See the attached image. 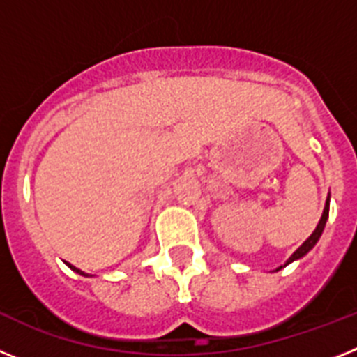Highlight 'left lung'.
<instances>
[{"label":"left lung","instance_id":"8db88e82","mask_svg":"<svg viewBox=\"0 0 357 357\" xmlns=\"http://www.w3.org/2000/svg\"><path fill=\"white\" fill-rule=\"evenodd\" d=\"M329 202H331V195H329V197H327V200H326V207H324V213H321L320 222H318L317 229L313 230V234L309 236V238L305 239L304 243H302L301 247L296 248V250L293 252L291 255H289V259L286 261V263L282 264V266L275 268V270H273V272H279V270H282V268H284V266H288V264H291L293 261H298V259H302V257H304V255L307 254V252L311 250V248H313L314 245H317V243H318V239H320V236H321V232H324V229H326L327 218H329Z\"/></svg>","mask_w":357,"mask_h":357}]
</instances>
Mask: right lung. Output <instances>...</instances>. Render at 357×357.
<instances>
[{"label": "right lung", "mask_w": 357, "mask_h": 357, "mask_svg": "<svg viewBox=\"0 0 357 357\" xmlns=\"http://www.w3.org/2000/svg\"><path fill=\"white\" fill-rule=\"evenodd\" d=\"M66 264H68V266L71 268L73 272H77L78 275H84V277H93V275H89V273H85V272H82V270H78V268H77V266H73V264H69V263H66Z\"/></svg>", "instance_id": "1"}]
</instances>
